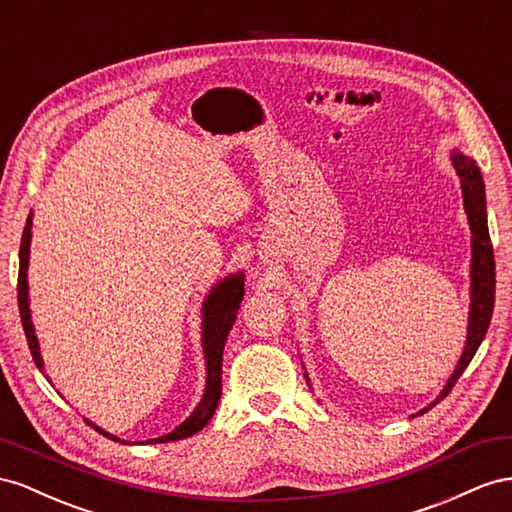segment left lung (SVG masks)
I'll list each match as a JSON object with an SVG mask.
<instances>
[{"mask_svg":"<svg viewBox=\"0 0 512 512\" xmlns=\"http://www.w3.org/2000/svg\"><path fill=\"white\" fill-rule=\"evenodd\" d=\"M452 165H455L457 175L461 180L467 221H470V227L474 233V238H472V309H470V326H467V341H465L463 356L457 364L455 373L450 375L446 388L440 394V399H444L446 394L452 390V386L457 384V379L467 369V364L472 362L476 349L480 347V343H483L485 334L489 330V321L493 315V302H495V259H493V246H491L489 227H487L483 175H480L472 158H467L459 152H452ZM433 405H429L427 410H431Z\"/></svg>","mask_w":512,"mask_h":512,"instance_id":"1","label":"left lung"}]
</instances>
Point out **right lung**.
<instances>
[{"mask_svg": "<svg viewBox=\"0 0 512 512\" xmlns=\"http://www.w3.org/2000/svg\"><path fill=\"white\" fill-rule=\"evenodd\" d=\"M29 240H32V214L27 216V223L23 229V238H21V248H19V283H17V296H19V313L23 321V330H25V339L29 345V352H32V358L36 362V367L42 369V358L38 352V339L34 334L32 326V315H29V302H27V261H29ZM244 296V283H242V274L231 276V279H225L221 285H216L212 289V294L208 296L206 304H203V354H206V364H208V382H206V394H203L201 403L197 405V410L191 414V418H186L178 429H173L169 435L156 437V440H148V444H163V442H178L184 440V437H191L197 431L208 425V420L216 412L218 399H221L223 392V349L227 334L233 328V321H236L240 302ZM87 425H92L90 420H85ZM98 433L113 442H122L118 437L98 429L92 425Z\"/></svg>", "mask_w": 512, "mask_h": 512, "instance_id": "add662e5", "label": "right lung"}]
</instances>
